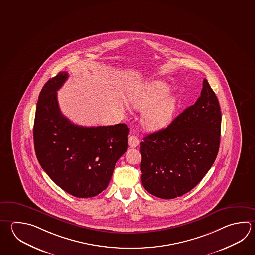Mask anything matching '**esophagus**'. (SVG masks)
Returning <instances> with one entry per match:
<instances>
[{
  "label": "esophagus",
  "instance_id": "obj_1",
  "mask_svg": "<svg viewBox=\"0 0 255 255\" xmlns=\"http://www.w3.org/2000/svg\"><path fill=\"white\" fill-rule=\"evenodd\" d=\"M139 144V139L137 136L135 135H131L130 138H129V145H130V148H136L138 147Z\"/></svg>",
  "mask_w": 255,
  "mask_h": 255
}]
</instances>
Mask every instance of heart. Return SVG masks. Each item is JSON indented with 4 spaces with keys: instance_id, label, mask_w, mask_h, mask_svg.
<instances>
[{
    "instance_id": "heart-1",
    "label": "heart",
    "mask_w": 255,
    "mask_h": 255,
    "mask_svg": "<svg viewBox=\"0 0 255 255\" xmlns=\"http://www.w3.org/2000/svg\"><path fill=\"white\" fill-rule=\"evenodd\" d=\"M170 87L162 82H154L134 101L135 107L145 111L142 124L147 128L157 130L171 120L176 110L177 100L168 96Z\"/></svg>"
}]
</instances>
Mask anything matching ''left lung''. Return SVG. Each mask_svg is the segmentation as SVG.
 Wrapping results in <instances>:
<instances>
[{
	"instance_id": "obj_1",
	"label": "left lung",
	"mask_w": 255,
	"mask_h": 255,
	"mask_svg": "<svg viewBox=\"0 0 255 255\" xmlns=\"http://www.w3.org/2000/svg\"><path fill=\"white\" fill-rule=\"evenodd\" d=\"M222 115L207 79L201 95L166 129L140 142L141 183L155 197L171 199L195 188L216 160Z\"/></svg>"
}]
</instances>
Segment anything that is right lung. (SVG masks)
<instances>
[{
  "label": "right lung",
  "instance_id": "1",
  "mask_svg": "<svg viewBox=\"0 0 255 255\" xmlns=\"http://www.w3.org/2000/svg\"><path fill=\"white\" fill-rule=\"evenodd\" d=\"M68 77L59 72L39 93L34 121L37 159L48 177L74 197H93L110 182L116 161L128 148L125 124L85 127L59 109L57 91Z\"/></svg>",
  "mask_w": 255,
  "mask_h": 255
}]
</instances>
